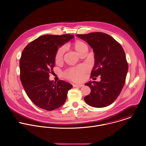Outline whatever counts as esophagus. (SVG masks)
<instances>
[{
  "label": "esophagus",
  "instance_id": "esophagus-1",
  "mask_svg": "<svg viewBox=\"0 0 146 146\" xmlns=\"http://www.w3.org/2000/svg\"><path fill=\"white\" fill-rule=\"evenodd\" d=\"M82 86H83L82 84H73V87H81Z\"/></svg>",
  "mask_w": 146,
  "mask_h": 146
}]
</instances>
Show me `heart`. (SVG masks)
<instances>
[{"instance_id":"heart-1","label":"heart","mask_w":146,"mask_h":146,"mask_svg":"<svg viewBox=\"0 0 146 146\" xmlns=\"http://www.w3.org/2000/svg\"><path fill=\"white\" fill-rule=\"evenodd\" d=\"M74 48L76 51L80 54V52L84 49V48L87 47V44L84 42V41L81 40H77L74 43ZM65 52V48L62 47L58 51L56 54L55 59L56 62L60 61L62 57H63L64 54ZM87 69V68L86 66H81L76 68L72 69H70L67 73V76L68 77L73 80V81H80L83 78V74L86 71Z\"/></svg>"}]
</instances>
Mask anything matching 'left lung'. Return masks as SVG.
Instances as JSON below:
<instances>
[{
  "label": "left lung",
  "instance_id": "1",
  "mask_svg": "<svg viewBox=\"0 0 146 146\" xmlns=\"http://www.w3.org/2000/svg\"><path fill=\"white\" fill-rule=\"evenodd\" d=\"M76 36L85 41L94 52L95 64L91 77L100 76L99 81L85 84L91 93L84 97L88 105L97 108L109 106L120 94L128 70L125 52L119 43L110 35L94 32Z\"/></svg>",
  "mask_w": 146,
  "mask_h": 146
}]
</instances>
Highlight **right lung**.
I'll use <instances>...</instances> for the list:
<instances>
[{"label": "right lung", "mask_w": 146, "mask_h": 146, "mask_svg": "<svg viewBox=\"0 0 146 146\" xmlns=\"http://www.w3.org/2000/svg\"><path fill=\"white\" fill-rule=\"evenodd\" d=\"M70 34L38 37L24 49L19 60L20 79L28 96L37 107L51 111L62 106L73 86L49 79L58 48L73 38Z\"/></svg>", "instance_id": "add662e5"}]
</instances>
